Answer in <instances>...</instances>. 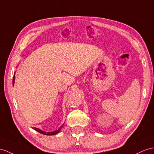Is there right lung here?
I'll use <instances>...</instances> for the list:
<instances>
[{"instance_id":"add662e5","label":"right lung","mask_w":154,"mask_h":154,"mask_svg":"<svg viewBox=\"0 0 154 154\" xmlns=\"http://www.w3.org/2000/svg\"><path fill=\"white\" fill-rule=\"evenodd\" d=\"M14 82H15V72H14V78H13V86H14ZM62 127H63V126H61V128L59 129H57V130L54 131H51V132H48V133L45 132V131H42V130L38 129V128H36V127H33L32 129H35V130L36 131H38V133H41V134H45V135H55V134H57V133L59 132V131H61V128H62Z\"/></svg>"}]
</instances>
